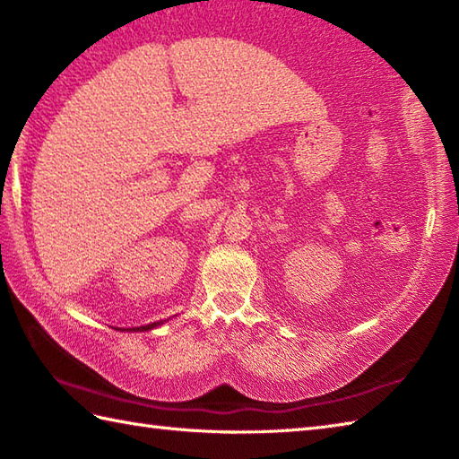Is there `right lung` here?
<instances>
[{"instance_id": "right-lung-1", "label": "right lung", "mask_w": 459, "mask_h": 459, "mask_svg": "<svg viewBox=\"0 0 459 459\" xmlns=\"http://www.w3.org/2000/svg\"><path fill=\"white\" fill-rule=\"evenodd\" d=\"M161 324V321H153V324H150V325H142V327H135V329H132V331H148V329H153V327H158Z\"/></svg>"}]
</instances>
